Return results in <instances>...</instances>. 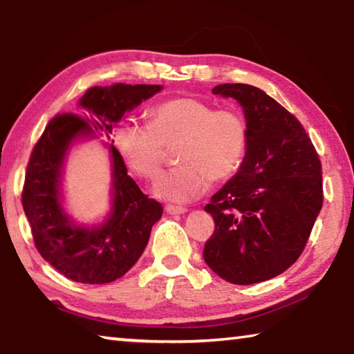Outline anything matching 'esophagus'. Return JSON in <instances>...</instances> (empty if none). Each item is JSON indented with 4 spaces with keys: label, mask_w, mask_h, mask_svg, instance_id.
Masks as SVG:
<instances>
[{
    "label": "esophagus",
    "mask_w": 354,
    "mask_h": 354,
    "mask_svg": "<svg viewBox=\"0 0 354 354\" xmlns=\"http://www.w3.org/2000/svg\"><path fill=\"white\" fill-rule=\"evenodd\" d=\"M165 211H167V214H170V215H175V214H184L185 211H187V209L183 207V206L167 205V206H165Z\"/></svg>",
    "instance_id": "obj_1"
}]
</instances>
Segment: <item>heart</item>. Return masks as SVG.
<instances>
[{"mask_svg": "<svg viewBox=\"0 0 354 354\" xmlns=\"http://www.w3.org/2000/svg\"><path fill=\"white\" fill-rule=\"evenodd\" d=\"M248 123L236 109H215L198 98H173L151 111L149 123L127 122L115 131V147L137 176L153 179L165 148L178 143L181 164L154 183L156 196L184 203L200 196L212 181H227L241 169L248 149Z\"/></svg>", "mask_w": 354, "mask_h": 354, "instance_id": "obj_1", "label": "heart"}]
</instances>
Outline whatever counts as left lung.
<instances>
[{"label": "left lung", "mask_w": 354, "mask_h": 354, "mask_svg": "<svg viewBox=\"0 0 354 354\" xmlns=\"http://www.w3.org/2000/svg\"><path fill=\"white\" fill-rule=\"evenodd\" d=\"M248 123L241 169L205 206L215 230L203 257L232 284H254L287 270L306 247L323 205L322 162L301 123L248 84H221Z\"/></svg>", "instance_id": "left-lung-1"}]
</instances>
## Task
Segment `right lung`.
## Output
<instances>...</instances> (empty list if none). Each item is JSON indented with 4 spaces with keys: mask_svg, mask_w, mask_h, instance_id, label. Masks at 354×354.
<instances>
[{
    "mask_svg": "<svg viewBox=\"0 0 354 354\" xmlns=\"http://www.w3.org/2000/svg\"><path fill=\"white\" fill-rule=\"evenodd\" d=\"M148 84L92 87L80 100L84 112L57 113L35 143L26 167L21 205L34 245L53 268L71 281L106 284L122 278L139 261L162 206L143 194L128 175L118 149L113 162V206L100 227L75 226L59 201V176L70 143L81 133H112L124 113L160 91Z\"/></svg>",
    "mask_w": 354,
    "mask_h": 354,
    "instance_id": "add662e5",
    "label": "right lung"
}]
</instances>
